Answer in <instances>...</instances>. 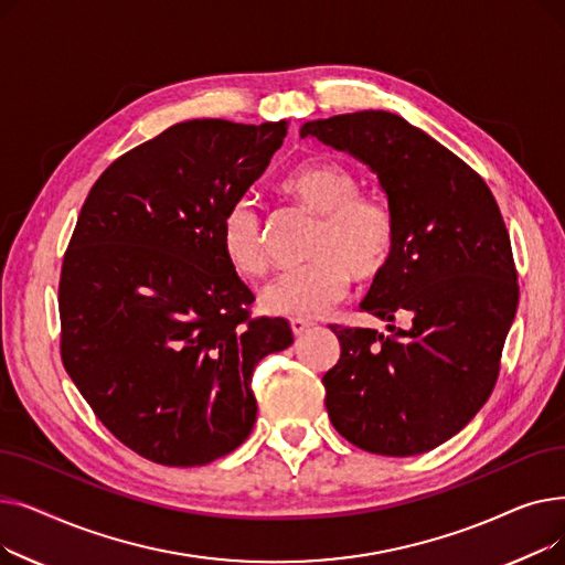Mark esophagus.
<instances>
[{"label":"esophagus","instance_id":"1","mask_svg":"<svg viewBox=\"0 0 565 565\" xmlns=\"http://www.w3.org/2000/svg\"><path fill=\"white\" fill-rule=\"evenodd\" d=\"M311 320H305V318H290V330L295 337H302L309 328H311Z\"/></svg>","mask_w":565,"mask_h":565}]
</instances>
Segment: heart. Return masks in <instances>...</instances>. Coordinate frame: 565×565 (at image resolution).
Listing matches in <instances>:
<instances>
[{
    "label": "heart",
    "mask_w": 565,
    "mask_h": 565,
    "mask_svg": "<svg viewBox=\"0 0 565 565\" xmlns=\"http://www.w3.org/2000/svg\"><path fill=\"white\" fill-rule=\"evenodd\" d=\"M279 194L318 217L307 256L298 270L267 284L260 305L267 313L316 318L328 313L348 290L350 277L373 281L396 254V220L380 199L362 194V178L337 160H309L279 181ZM226 263L245 279L270 270L265 226L252 201L228 205L220 222Z\"/></svg>",
    "instance_id": "obj_1"
}]
</instances>
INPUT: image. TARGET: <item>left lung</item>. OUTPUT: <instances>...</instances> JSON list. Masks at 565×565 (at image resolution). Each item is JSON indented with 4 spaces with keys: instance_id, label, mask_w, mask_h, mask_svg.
<instances>
[{
    "instance_id": "obj_1",
    "label": "left lung",
    "mask_w": 565,
    "mask_h": 565,
    "mask_svg": "<svg viewBox=\"0 0 565 565\" xmlns=\"http://www.w3.org/2000/svg\"><path fill=\"white\" fill-rule=\"evenodd\" d=\"M300 135L369 164L398 233L390 267L360 305L392 322V334L334 324L341 358L322 375L324 407L354 447L426 454L477 417L494 390L520 298L507 224L483 178L398 114L318 118Z\"/></svg>"
}]
</instances>
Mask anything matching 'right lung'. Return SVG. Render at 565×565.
I'll return each mask as SVG.
<instances>
[{"label": "right lung", "instance_id": "add662e5", "mask_svg": "<svg viewBox=\"0 0 565 565\" xmlns=\"http://www.w3.org/2000/svg\"><path fill=\"white\" fill-rule=\"evenodd\" d=\"M288 124H175L114 160L88 192L58 281L62 360L103 426L167 467L207 465L249 437L252 373L292 343L249 318L252 290L220 222Z\"/></svg>", "mask_w": 565, "mask_h": 565}]
</instances>
